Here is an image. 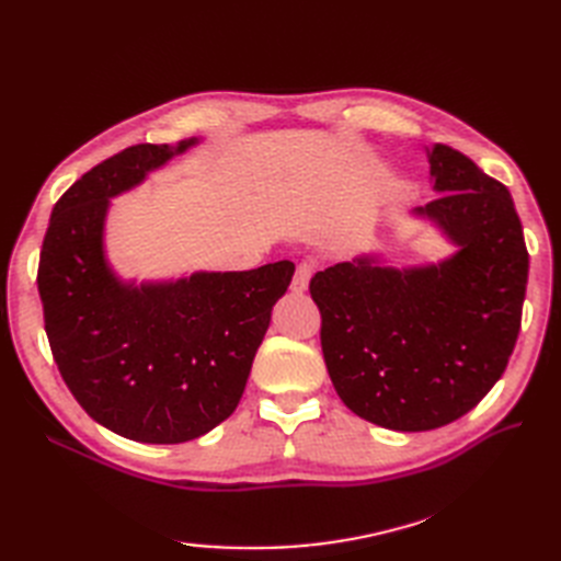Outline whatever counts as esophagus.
<instances>
[{
    "label": "esophagus",
    "instance_id": "obj_1",
    "mask_svg": "<svg viewBox=\"0 0 561 561\" xmlns=\"http://www.w3.org/2000/svg\"><path fill=\"white\" fill-rule=\"evenodd\" d=\"M311 274H313V266L307 264V262H301V264L297 266V271H295V276H293V285H290L293 293H297V295L307 293V290H309Z\"/></svg>",
    "mask_w": 561,
    "mask_h": 561
}]
</instances>
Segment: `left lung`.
I'll return each mask as SVG.
<instances>
[{"label": "left lung", "mask_w": 561, "mask_h": 561, "mask_svg": "<svg viewBox=\"0 0 561 561\" xmlns=\"http://www.w3.org/2000/svg\"><path fill=\"white\" fill-rule=\"evenodd\" d=\"M426 154L437 198L412 217L445 236L449 257L398 268L371 252L318 271L309 285L336 396L400 433L447 426L501 379L529 276L511 192L447 145Z\"/></svg>", "instance_id": "8db88e82"}]
</instances>
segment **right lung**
Wrapping results in <instances>:
<instances>
[{"mask_svg":"<svg viewBox=\"0 0 561 561\" xmlns=\"http://www.w3.org/2000/svg\"><path fill=\"white\" fill-rule=\"evenodd\" d=\"M201 140L135 145L67 190L39 254L54 360L100 426L147 445H180L233 414L295 264L124 280L105 250L110 201Z\"/></svg>","mask_w":561,"mask_h":561,"instance_id":"obj_1","label":"right lung"}]
</instances>
